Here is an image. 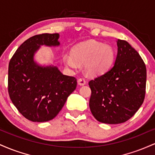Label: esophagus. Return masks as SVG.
Segmentation results:
<instances>
[{
    "instance_id": "esophagus-1",
    "label": "esophagus",
    "mask_w": 155,
    "mask_h": 155,
    "mask_svg": "<svg viewBox=\"0 0 155 155\" xmlns=\"http://www.w3.org/2000/svg\"><path fill=\"white\" fill-rule=\"evenodd\" d=\"M86 80L84 79H78V84L80 85V86H83V85L86 84Z\"/></svg>"
}]
</instances>
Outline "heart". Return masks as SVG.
<instances>
[{"label":"heart","mask_w":155,"mask_h":155,"mask_svg":"<svg viewBox=\"0 0 155 155\" xmlns=\"http://www.w3.org/2000/svg\"><path fill=\"white\" fill-rule=\"evenodd\" d=\"M71 56H66L64 62L67 66L76 68L77 63H84L86 71L90 75L104 74L111 66L115 59V51L111 46L95 41H88L72 48Z\"/></svg>","instance_id":"b5f03b06"}]
</instances>
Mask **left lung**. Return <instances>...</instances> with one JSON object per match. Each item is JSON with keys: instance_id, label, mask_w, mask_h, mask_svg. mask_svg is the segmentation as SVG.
Instances as JSON below:
<instances>
[{"instance_id": "obj_1", "label": "left lung", "mask_w": 155, "mask_h": 155, "mask_svg": "<svg viewBox=\"0 0 155 155\" xmlns=\"http://www.w3.org/2000/svg\"><path fill=\"white\" fill-rule=\"evenodd\" d=\"M114 65L89 82L90 108L98 122L123 123L139 109L145 97L147 68L139 54L126 41L118 39Z\"/></svg>"}]
</instances>
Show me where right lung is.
I'll return each mask as SVG.
<instances>
[{
  "instance_id": "obj_1",
  "label": "right lung",
  "mask_w": 155,
  "mask_h": 155,
  "mask_svg": "<svg viewBox=\"0 0 155 155\" xmlns=\"http://www.w3.org/2000/svg\"><path fill=\"white\" fill-rule=\"evenodd\" d=\"M59 33L31 37L9 62V97L19 113L32 122L54 119L76 87V78L63 75L54 65H41L35 61V54L41 46L59 47Z\"/></svg>"
}]
</instances>
